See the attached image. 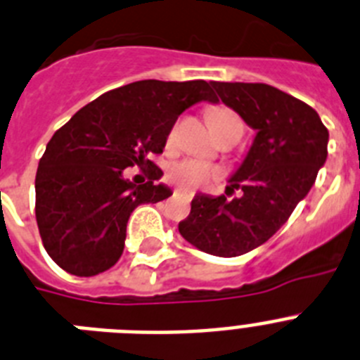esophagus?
<instances>
[{
  "instance_id": "esophagus-1",
  "label": "esophagus",
  "mask_w": 360,
  "mask_h": 360,
  "mask_svg": "<svg viewBox=\"0 0 360 360\" xmlns=\"http://www.w3.org/2000/svg\"><path fill=\"white\" fill-rule=\"evenodd\" d=\"M174 193H178V195H184V196H187V198H191V193H187L186 189H180V187H178L176 191Z\"/></svg>"
}]
</instances>
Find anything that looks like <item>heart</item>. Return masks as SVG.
I'll return each instance as SVG.
<instances>
[{
    "mask_svg": "<svg viewBox=\"0 0 360 360\" xmlns=\"http://www.w3.org/2000/svg\"><path fill=\"white\" fill-rule=\"evenodd\" d=\"M229 124H240V118L233 112V110L226 109V107H213L210 110V125L211 129L220 127V125ZM174 129L169 134V140H173ZM218 176V171L213 165L205 164L202 160L196 158H186L180 160L176 164H173L167 171V178L176 186L184 187V189H198V187L205 186L211 178Z\"/></svg>",
    "mask_w": 360,
    "mask_h": 360,
    "instance_id": "b5f03b06",
    "label": "heart"
}]
</instances>
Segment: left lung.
<instances>
[{
    "instance_id": "8db88e82",
    "label": "left lung",
    "mask_w": 360,
    "mask_h": 360,
    "mask_svg": "<svg viewBox=\"0 0 360 360\" xmlns=\"http://www.w3.org/2000/svg\"><path fill=\"white\" fill-rule=\"evenodd\" d=\"M211 85L257 134L227 186V195H242L198 193L178 231L204 253L227 259L259 248L284 226L326 162L330 134L317 110L271 85Z\"/></svg>"
}]
</instances>
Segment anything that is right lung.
I'll use <instances>...</instances> for the list:
<instances>
[{
  "mask_svg": "<svg viewBox=\"0 0 360 360\" xmlns=\"http://www.w3.org/2000/svg\"><path fill=\"white\" fill-rule=\"evenodd\" d=\"M198 101H217L204 79H142L101 94L54 133L36 173V222L61 269L92 276L118 262L131 213L173 195L156 184L164 173L149 158ZM133 165L150 169L149 183L123 176Z\"/></svg>",
  "mask_w": 360,
  "mask_h": 360,
  "instance_id": "1",
  "label": "right lung"
}]
</instances>
